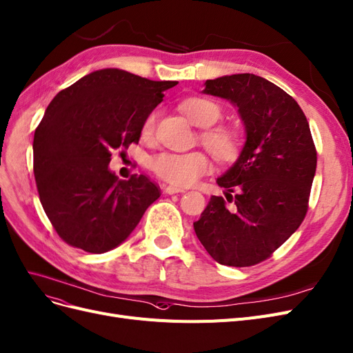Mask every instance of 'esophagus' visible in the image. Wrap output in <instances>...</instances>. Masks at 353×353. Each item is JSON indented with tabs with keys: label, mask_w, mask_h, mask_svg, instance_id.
<instances>
[{
	"label": "esophagus",
	"mask_w": 353,
	"mask_h": 353,
	"mask_svg": "<svg viewBox=\"0 0 353 353\" xmlns=\"http://www.w3.org/2000/svg\"><path fill=\"white\" fill-rule=\"evenodd\" d=\"M163 192H165V194H169V196H172V194L184 192V190L176 188V187H172V185H165V187H163Z\"/></svg>",
	"instance_id": "obj_1"
}]
</instances>
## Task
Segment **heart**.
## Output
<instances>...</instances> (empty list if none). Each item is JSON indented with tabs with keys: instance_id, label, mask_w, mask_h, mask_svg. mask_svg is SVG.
<instances>
[{
	"instance_id": "b5f03b06",
	"label": "heart",
	"mask_w": 353,
	"mask_h": 353,
	"mask_svg": "<svg viewBox=\"0 0 353 353\" xmlns=\"http://www.w3.org/2000/svg\"><path fill=\"white\" fill-rule=\"evenodd\" d=\"M181 111L192 125L204 128L200 134L201 143L217 161L234 162L241 153L242 140L238 131L230 127H213L222 118V108L216 102L204 98H190L182 102ZM157 114L153 111L144 118L141 137L150 139L154 132ZM150 169L161 179L176 187H190L212 171L209 157L201 152L172 153L162 152L152 156Z\"/></svg>"
}]
</instances>
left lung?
Wrapping results in <instances>:
<instances>
[{
	"label": "left lung",
	"instance_id": "obj_1",
	"mask_svg": "<svg viewBox=\"0 0 353 353\" xmlns=\"http://www.w3.org/2000/svg\"><path fill=\"white\" fill-rule=\"evenodd\" d=\"M203 93L238 108L245 143L216 179L232 208L212 196L194 230L217 263L254 265L270 257L307 214L317 168L308 121L292 96L250 72L208 80Z\"/></svg>",
	"mask_w": 353,
	"mask_h": 353
}]
</instances>
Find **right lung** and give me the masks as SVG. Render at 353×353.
<instances>
[{"label":"right lung","mask_w":353,"mask_h":353,"mask_svg":"<svg viewBox=\"0 0 353 353\" xmlns=\"http://www.w3.org/2000/svg\"><path fill=\"white\" fill-rule=\"evenodd\" d=\"M178 81L103 68L61 90L34 131L42 208L68 245L102 254L130 236L161 190L145 175L119 179L111 152L139 143L141 124Z\"/></svg>","instance_id":"obj_1"}]
</instances>
